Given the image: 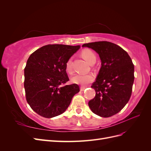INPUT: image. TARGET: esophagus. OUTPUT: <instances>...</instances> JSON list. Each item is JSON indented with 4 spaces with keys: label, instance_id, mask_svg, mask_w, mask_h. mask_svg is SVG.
Segmentation results:
<instances>
[{
    "label": "esophagus",
    "instance_id": "esophagus-1",
    "mask_svg": "<svg viewBox=\"0 0 151 151\" xmlns=\"http://www.w3.org/2000/svg\"><path fill=\"white\" fill-rule=\"evenodd\" d=\"M86 88H87L86 86H81V91H84Z\"/></svg>",
    "mask_w": 151,
    "mask_h": 151
}]
</instances>
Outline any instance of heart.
Listing matches in <instances>:
<instances>
[{
    "instance_id": "1",
    "label": "heart",
    "mask_w": 151,
    "mask_h": 151,
    "mask_svg": "<svg viewBox=\"0 0 151 151\" xmlns=\"http://www.w3.org/2000/svg\"><path fill=\"white\" fill-rule=\"evenodd\" d=\"M81 55L84 60L88 62L89 64H93L96 60V56L94 52L90 49H84L81 52ZM65 70L68 74H72V69L71 67V58L68 59L65 63ZM94 79V76L91 74H77L73 76L71 81L73 83L85 86L91 82H93Z\"/></svg>"
}]
</instances>
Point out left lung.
Listing matches in <instances>:
<instances>
[{
	"instance_id": "left-lung-1",
	"label": "left lung",
	"mask_w": 151,
	"mask_h": 151,
	"mask_svg": "<svg viewBox=\"0 0 151 151\" xmlns=\"http://www.w3.org/2000/svg\"><path fill=\"white\" fill-rule=\"evenodd\" d=\"M83 47L95 50L101 60V67L91 88L95 97L88 103L94 113L111 116L129 102L134 81V65L122 48L106 41L85 43Z\"/></svg>"
}]
</instances>
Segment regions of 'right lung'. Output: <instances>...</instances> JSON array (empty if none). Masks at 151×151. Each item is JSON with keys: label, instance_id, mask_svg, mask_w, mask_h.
<instances>
[{"label": "right lung", "instance_id": "obj_1", "mask_svg": "<svg viewBox=\"0 0 151 151\" xmlns=\"http://www.w3.org/2000/svg\"><path fill=\"white\" fill-rule=\"evenodd\" d=\"M80 45H47L29 56L24 68L26 101L39 115L52 118L61 115L79 92L76 84L65 85L69 79L65 70L68 59Z\"/></svg>", "mask_w": 151, "mask_h": 151}]
</instances>
